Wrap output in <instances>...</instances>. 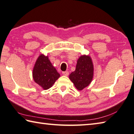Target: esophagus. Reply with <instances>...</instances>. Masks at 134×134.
Masks as SVG:
<instances>
[{
	"label": "esophagus",
	"instance_id": "1",
	"mask_svg": "<svg viewBox=\"0 0 134 134\" xmlns=\"http://www.w3.org/2000/svg\"><path fill=\"white\" fill-rule=\"evenodd\" d=\"M62 75H64V76H68L69 75V72L68 71H65V72H62Z\"/></svg>",
	"mask_w": 134,
	"mask_h": 134
}]
</instances>
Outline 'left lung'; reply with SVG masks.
<instances>
[{
	"label": "left lung",
	"mask_w": 134,
	"mask_h": 134,
	"mask_svg": "<svg viewBox=\"0 0 134 134\" xmlns=\"http://www.w3.org/2000/svg\"><path fill=\"white\" fill-rule=\"evenodd\" d=\"M93 76V65L89 56L83 55L77 60L74 72L69 75V79L76 89L81 90L92 82Z\"/></svg>",
	"instance_id": "8db88e82"
}]
</instances>
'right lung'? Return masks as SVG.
Returning <instances> with one entry per match:
<instances>
[{"label": "right lung", "instance_id": "1", "mask_svg": "<svg viewBox=\"0 0 134 134\" xmlns=\"http://www.w3.org/2000/svg\"><path fill=\"white\" fill-rule=\"evenodd\" d=\"M32 76L35 82L44 90H47L52 86L60 75L52 66L48 57L42 54L34 65Z\"/></svg>", "mask_w": 134, "mask_h": 134}]
</instances>
